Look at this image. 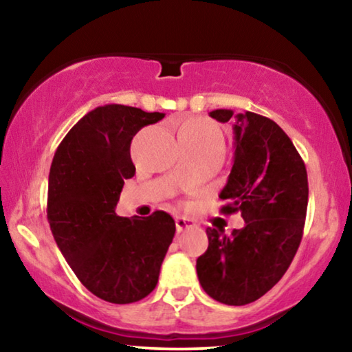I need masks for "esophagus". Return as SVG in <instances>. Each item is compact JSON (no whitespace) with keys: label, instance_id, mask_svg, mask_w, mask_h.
<instances>
[{"label":"esophagus","instance_id":"1","mask_svg":"<svg viewBox=\"0 0 352 352\" xmlns=\"http://www.w3.org/2000/svg\"><path fill=\"white\" fill-rule=\"evenodd\" d=\"M176 230L177 232H182V230L187 229V228H192V226H195V223L189 218H184V216H176Z\"/></svg>","mask_w":352,"mask_h":352}]
</instances>
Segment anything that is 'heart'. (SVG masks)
Masks as SVG:
<instances>
[{
	"instance_id": "b5f03b06",
	"label": "heart",
	"mask_w": 352,
	"mask_h": 352,
	"mask_svg": "<svg viewBox=\"0 0 352 352\" xmlns=\"http://www.w3.org/2000/svg\"><path fill=\"white\" fill-rule=\"evenodd\" d=\"M177 138H187V139H221L219 128L216 126V123L210 122L205 118H189L179 126L177 131Z\"/></svg>"
}]
</instances>
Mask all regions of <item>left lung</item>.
Listing matches in <instances>:
<instances>
[{"mask_svg": "<svg viewBox=\"0 0 352 352\" xmlns=\"http://www.w3.org/2000/svg\"><path fill=\"white\" fill-rule=\"evenodd\" d=\"M234 112L210 117L228 123ZM234 165L221 190V211H240L242 229L224 235L206 229L208 248L197 259L200 285L213 300L243 306L267 293L287 272L300 247L307 210V173L292 139L271 118L235 115Z\"/></svg>", "mask_w": 352, "mask_h": 352, "instance_id": "8db88e82", "label": "left lung"}]
</instances>
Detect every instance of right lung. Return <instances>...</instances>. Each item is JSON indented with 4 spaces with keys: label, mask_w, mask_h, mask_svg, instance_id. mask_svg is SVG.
<instances>
[{
    "label": "right lung",
    "mask_w": 352,
    "mask_h": 352,
    "mask_svg": "<svg viewBox=\"0 0 352 352\" xmlns=\"http://www.w3.org/2000/svg\"><path fill=\"white\" fill-rule=\"evenodd\" d=\"M165 117L109 104L85 115L57 147L47 184V221L72 271L100 300L128 305L158 282L175 237L165 211L147 218L115 213L124 179L134 176L129 146L139 129Z\"/></svg>",
    "instance_id": "obj_1"
}]
</instances>
